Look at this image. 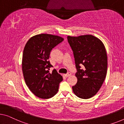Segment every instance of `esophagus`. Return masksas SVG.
I'll return each instance as SVG.
<instances>
[{
    "mask_svg": "<svg viewBox=\"0 0 124 124\" xmlns=\"http://www.w3.org/2000/svg\"><path fill=\"white\" fill-rule=\"evenodd\" d=\"M71 75V72H68L67 73H66V74H65V75H64V76H65L66 77H69V76H70Z\"/></svg>",
    "mask_w": 124,
    "mask_h": 124,
    "instance_id": "obj_1",
    "label": "esophagus"
}]
</instances>
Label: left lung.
<instances>
[{
  "label": "left lung",
  "mask_w": 124,
  "mask_h": 124,
  "mask_svg": "<svg viewBox=\"0 0 124 124\" xmlns=\"http://www.w3.org/2000/svg\"><path fill=\"white\" fill-rule=\"evenodd\" d=\"M67 39L77 69V82L72 86L73 92L81 99H90L97 93L106 76L108 57L105 46L92 35L68 36Z\"/></svg>",
  "instance_id": "obj_1"
}]
</instances>
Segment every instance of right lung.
Wrapping results in <instances>:
<instances>
[{"label":"right lung","mask_w":124,"mask_h":124,"mask_svg":"<svg viewBox=\"0 0 124 124\" xmlns=\"http://www.w3.org/2000/svg\"><path fill=\"white\" fill-rule=\"evenodd\" d=\"M64 39L49 34H40L31 37L24 48L22 71L25 84L36 96L43 99L52 97L58 91L62 76L53 70L48 61L52 49Z\"/></svg>","instance_id":"obj_1"}]
</instances>
